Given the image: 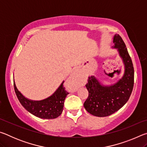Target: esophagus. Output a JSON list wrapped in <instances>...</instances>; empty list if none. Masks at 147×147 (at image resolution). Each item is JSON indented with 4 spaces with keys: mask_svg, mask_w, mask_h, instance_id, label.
Here are the masks:
<instances>
[{
    "mask_svg": "<svg viewBox=\"0 0 147 147\" xmlns=\"http://www.w3.org/2000/svg\"><path fill=\"white\" fill-rule=\"evenodd\" d=\"M79 76L78 75V73H77L76 71H74V73L72 74L71 78L69 79V85L71 86V88H73L74 90H75L79 86Z\"/></svg>",
    "mask_w": 147,
    "mask_h": 147,
    "instance_id": "obj_1",
    "label": "esophagus"
}]
</instances>
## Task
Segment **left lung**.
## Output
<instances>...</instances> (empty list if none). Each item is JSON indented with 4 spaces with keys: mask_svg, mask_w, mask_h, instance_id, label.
Instances as JSON below:
<instances>
[{
    "mask_svg": "<svg viewBox=\"0 0 147 147\" xmlns=\"http://www.w3.org/2000/svg\"><path fill=\"white\" fill-rule=\"evenodd\" d=\"M113 43V48L118 49L124 64L123 76L113 85L104 86L91 76L86 85L89 95L84 106L88 112L96 117L109 116L118 111L127 102L133 90L134 69L126 45L119 34L114 36Z\"/></svg>",
    "mask_w": 147,
    "mask_h": 147,
    "instance_id": "left-lung-1",
    "label": "left lung"
}]
</instances>
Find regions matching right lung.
I'll return each instance as SVG.
<instances>
[{"label": "right lung", "instance_id": "obj_1", "mask_svg": "<svg viewBox=\"0 0 147 147\" xmlns=\"http://www.w3.org/2000/svg\"><path fill=\"white\" fill-rule=\"evenodd\" d=\"M64 81L53 95L39 101L26 98L17 89L13 81L14 89L20 103L30 113L38 117L46 119L57 118L61 115L63 109L64 100L69 93L63 87Z\"/></svg>", "mask_w": 147, "mask_h": 147}]
</instances>
